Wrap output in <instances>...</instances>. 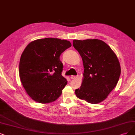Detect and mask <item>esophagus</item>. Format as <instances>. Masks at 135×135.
Masks as SVG:
<instances>
[{
	"label": "esophagus",
	"instance_id": "1",
	"mask_svg": "<svg viewBox=\"0 0 135 135\" xmlns=\"http://www.w3.org/2000/svg\"><path fill=\"white\" fill-rule=\"evenodd\" d=\"M77 77H78V76H72L71 77V79H76V78H77Z\"/></svg>",
	"mask_w": 135,
	"mask_h": 135
}]
</instances>
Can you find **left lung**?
Instances as JSON below:
<instances>
[{
	"label": "left lung",
	"instance_id": "8db88e82",
	"mask_svg": "<svg viewBox=\"0 0 135 135\" xmlns=\"http://www.w3.org/2000/svg\"><path fill=\"white\" fill-rule=\"evenodd\" d=\"M82 57L84 68L76 96L92 104L101 103L117 85L121 74L118 58L108 44L101 40L88 39L73 41Z\"/></svg>",
	"mask_w": 135,
	"mask_h": 135
}]
</instances>
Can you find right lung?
<instances>
[{
	"mask_svg": "<svg viewBox=\"0 0 135 135\" xmlns=\"http://www.w3.org/2000/svg\"><path fill=\"white\" fill-rule=\"evenodd\" d=\"M71 46L66 40L47 38L35 40L24 49L19 62V77L33 100L49 103L61 96L67 81L62 75L59 57Z\"/></svg>",
	"mask_w": 135,
	"mask_h": 135,
	"instance_id": "obj_1",
	"label": "right lung"
}]
</instances>
